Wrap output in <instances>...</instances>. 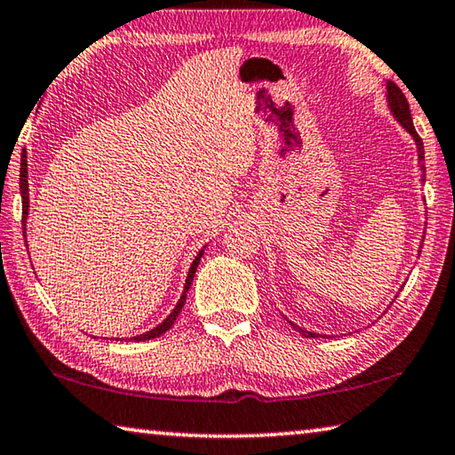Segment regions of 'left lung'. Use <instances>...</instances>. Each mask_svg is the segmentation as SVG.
Wrapping results in <instances>:
<instances>
[{
  "instance_id": "obj_1",
  "label": "left lung",
  "mask_w": 455,
  "mask_h": 455,
  "mask_svg": "<svg viewBox=\"0 0 455 455\" xmlns=\"http://www.w3.org/2000/svg\"><path fill=\"white\" fill-rule=\"evenodd\" d=\"M387 103H388V109H391V113H393V117L399 121L401 127L405 129V132L411 137H413V141H415V146H417V160H419L421 172H423L421 180L425 182V165H423L425 151H423V141H421V137L417 135L415 127H413V119H411V111H409L407 99H405V95H403V91L393 81H387ZM419 253H421V251H419ZM290 323H291L295 330L299 331L301 336H306V338H318L320 336V334H315V331H309V330L299 328L298 323H293V322H290Z\"/></svg>"
}]
</instances>
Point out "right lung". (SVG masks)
I'll return each mask as SVG.
<instances>
[{
  "label": "right lung",
  "mask_w": 455,
  "mask_h": 455,
  "mask_svg": "<svg viewBox=\"0 0 455 455\" xmlns=\"http://www.w3.org/2000/svg\"><path fill=\"white\" fill-rule=\"evenodd\" d=\"M20 194H21V222H26L28 214H30V186H28V154H26V149H24V154H21V164H20ZM24 230H26V225H24ZM24 236H26V235H24ZM26 243H28V241H26ZM204 249H206V247H202V249L198 251V255L194 257V261H192V265H190V271H188V277H186V283H184V291H182V295H180L178 304H176L174 309H172V314L168 315V318H165L162 323H157L156 328H151L149 331H146V334H137V336H133V338H127V340H135V342L151 340V338L162 336L164 331H168L172 326H174L178 314L182 312V307H184V304H186V293H188V290H190L192 279H194V273H196V269H198V263H200L202 255H204ZM115 340H119V338H115Z\"/></svg>",
  "instance_id": "add662e5"
}]
</instances>
